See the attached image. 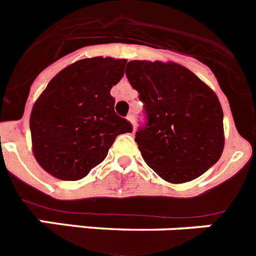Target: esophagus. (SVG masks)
<instances>
[{"label":"esophagus","instance_id":"obj_1","mask_svg":"<svg viewBox=\"0 0 256 256\" xmlns=\"http://www.w3.org/2000/svg\"><path fill=\"white\" fill-rule=\"evenodd\" d=\"M128 121L131 124V125H132V131H135V118H134L132 114H128Z\"/></svg>","mask_w":256,"mask_h":256}]
</instances>
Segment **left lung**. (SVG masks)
Instances as JSON below:
<instances>
[{
	"label": "left lung",
	"mask_w": 256,
	"mask_h": 256,
	"mask_svg": "<svg viewBox=\"0 0 256 256\" xmlns=\"http://www.w3.org/2000/svg\"><path fill=\"white\" fill-rule=\"evenodd\" d=\"M126 76L148 120L135 142L158 176L171 184L188 182L218 162L224 148L223 111L206 82L171 61L134 60Z\"/></svg>",
	"instance_id": "1"
}]
</instances>
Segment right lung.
Listing matches in <instances>:
<instances>
[{"label":"right lung","instance_id":"1","mask_svg":"<svg viewBox=\"0 0 256 256\" xmlns=\"http://www.w3.org/2000/svg\"><path fill=\"white\" fill-rule=\"evenodd\" d=\"M128 60L93 57L74 62L48 82L30 114L32 146L54 177L76 181L107 156L130 122L114 114L110 90L122 79Z\"/></svg>","mask_w":256,"mask_h":256}]
</instances>
